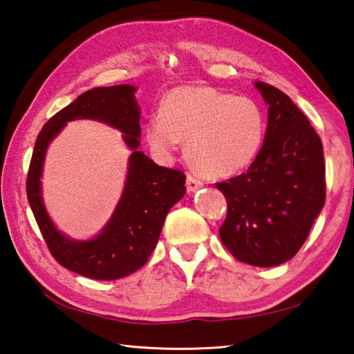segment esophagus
I'll return each mask as SVG.
<instances>
[{
  "label": "esophagus",
  "instance_id": "esophagus-1",
  "mask_svg": "<svg viewBox=\"0 0 354 354\" xmlns=\"http://www.w3.org/2000/svg\"><path fill=\"white\" fill-rule=\"evenodd\" d=\"M201 186H203V182H201V180H198L197 177H194V176H187V178H186L187 191L196 192L197 189H200Z\"/></svg>",
  "mask_w": 354,
  "mask_h": 354
}]
</instances>
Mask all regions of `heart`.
Segmentation results:
<instances>
[{
	"mask_svg": "<svg viewBox=\"0 0 354 354\" xmlns=\"http://www.w3.org/2000/svg\"><path fill=\"white\" fill-rule=\"evenodd\" d=\"M264 136L266 118L255 100L206 85L172 90L162 114H154L147 127L156 154L168 157L180 140H187V160L209 178H227L250 167Z\"/></svg>",
	"mask_w": 354,
	"mask_h": 354,
	"instance_id": "obj_1",
	"label": "heart"
}]
</instances>
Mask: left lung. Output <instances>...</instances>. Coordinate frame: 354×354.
<instances>
[{"label":"left lung","instance_id":"8db88e82","mask_svg":"<svg viewBox=\"0 0 354 354\" xmlns=\"http://www.w3.org/2000/svg\"><path fill=\"white\" fill-rule=\"evenodd\" d=\"M269 105L261 151L249 169L217 183L227 201L221 243L238 261L258 268L297 255L326 203L319 136L286 93L255 82Z\"/></svg>","mask_w":354,"mask_h":354}]
</instances>
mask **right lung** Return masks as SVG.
<instances>
[{
	"label": "right lung",
	"instance_id": "right-lung-1",
	"mask_svg": "<svg viewBox=\"0 0 354 354\" xmlns=\"http://www.w3.org/2000/svg\"><path fill=\"white\" fill-rule=\"evenodd\" d=\"M136 86H97L77 96L42 127L27 174V198L50 254L79 275L111 281L140 269L153 254L169 209L185 196L182 171L158 167L140 147V108ZM91 118L124 133L133 151L129 159L126 187L112 218L91 241H71L53 225L41 200L40 177L46 148L67 121Z\"/></svg>",
	"mask_w": 354,
	"mask_h": 354
}]
</instances>
